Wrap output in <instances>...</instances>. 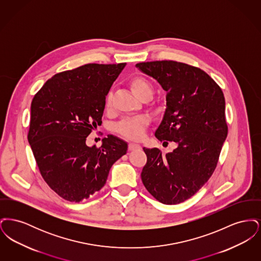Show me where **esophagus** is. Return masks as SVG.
<instances>
[{
    "mask_svg": "<svg viewBox=\"0 0 261 261\" xmlns=\"http://www.w3.org/2000/svg\"><path fill=\"white\" fill-rule=\"evenodd\" d=\"M140 149V145L135 144V143H130L129 144V149L130 150H134V149Z\"/></svg>",
    "mask_w": 261,
    "mask_h": 261,
    "instance_id": "obj_1",
    "label": "esophagus"
}]
</instances>
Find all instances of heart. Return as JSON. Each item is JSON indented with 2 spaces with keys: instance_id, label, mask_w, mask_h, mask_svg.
I'll return each instance as SVG.
<instances>
[{
  "instance_id": "obj_1",
  "label": "heart",
  "mask_w": 261,
  "mask_h": 261,
  "mask_svg": "<svg viewBox=\"0 0 261 261\" xmlns=\"http://www.w3.org/2000/svg\"><path fill=\"white\" fill-rule=\"evenodd\" d=\"M130 88L133 94L138 99L144 96H151L152 87L149 81L142 77L136 76L130 80ZM112 91H110L106 98V108L110 109L112 106ZM149 124V120L146 117L127 118L121 120L116 125V131L122 136L131 140H139L144 135V131Z\"/></svg>"
}]
</instances>
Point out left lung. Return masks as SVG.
I'll return each mask as SVG.
<instances>
[{
  "instance_id": "8db88e82",
  "label": "left lung",
  "mask_w": 261,
  "mask_h": 261,
  "mask_svg": "<svg viewBox=\"0 0 261 261\" xmlns=\"http://www.w3.org/2000/svg\"><path fill=\"white\" fill-rule=\"evenodd\" d=\"M136 67L166 93V109L154 135L163 144H177L166 154L143 148L147 163L142 181L159 201L177 204L193 197L215 170L228 134L223 92L203 70L183 62H140Z\"/></svg>"
}]
</instances>
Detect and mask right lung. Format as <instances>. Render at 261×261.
Here are the masks:
<instances>
[{
	"label": "right lung",
	"instance_id": "1",
	"mask_svg": "<svg viewBox=\"0 0 261 261\" xmlns=\"http://www.w3.org/2000/svg\"><path fill=\"white\" fill-rule=\"evenodd\" d=\"M125 65L88 63L58 73L32 99L28 142L43 179L62 199L79 202L99 191L127 151V143L113 135L99 149L86 145Z\"/></svg>",
	"mask_w": 261,
	"mask_h": 261
}]
</instances>
